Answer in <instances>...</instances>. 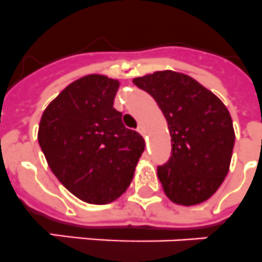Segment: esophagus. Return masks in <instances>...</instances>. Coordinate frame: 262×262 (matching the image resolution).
I'll return each instance as SVG.
<instances>
[{"label": "esophagus", "instance_id": "34e87169", "mask_svg": "<svg viewBox=\"0 0 262 262\" xmlns=\"http://www.w3.org/2000/svg\"><path fill=\"white\" fill-rule=\"evenodd\" d=\"M137 132H138V133H140V135H142V136L146 135V130H145V127L142 126V125H140V126L137 127Z\"/></svg>", "mask_w": 262, "mask_h": 262}]
</instances>
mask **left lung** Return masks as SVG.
Segmentation results:
<instances>
[{
	"instance_id": "left-lung-1",
	"label": "left lung",
	"mask_w": 262,
	"mask_h": 262,
	"mask_svg": "<svg viewBox=\"0 0 262 262\" xmlns=\"http://www.w3.org/2000/svg\"><path fill=\"white\" fill-rule=\"evenodd\" d=\"M133 83L155 98L168 122L172 156L157 169L165 194L184 206L209 200L229 172L236 138L229 111L188 74L161 70Z\"/></svg>"
}]
</instances>
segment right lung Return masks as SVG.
<instances>
[{
    "mask_svg": "<svg viewBox=\"0 0 262 262\" xmlns=\"http://www.w3.org/2000/svg\"><path fill=\"white\" fill-rule=\"evenodd\" d=\"M120 82L88 74L69 83L43 111L38 144L52 172L77 199L104 205L130 185L145 149L113 107Z\"/></svg>",
    "mask_w": 262,
    "mask_h": 262,
    "instance_id": "right-lung-1",
    "label": "right lung"
}]
</instances>
